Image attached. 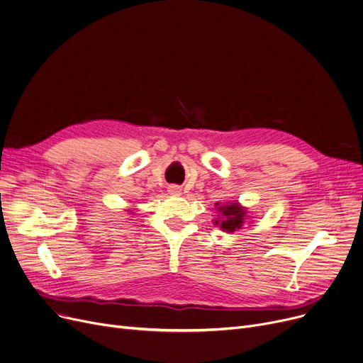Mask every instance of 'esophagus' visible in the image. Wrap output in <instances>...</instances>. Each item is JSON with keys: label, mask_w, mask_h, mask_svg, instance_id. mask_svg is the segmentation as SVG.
I'll return each instance as SVG.
<instances>
[{"label": "esophagus", "mask_w": 363, "mask_h": 363, "mask_svg": "<svg viewBox=\"0 0 363 363\" xmlns=\"http://www.w3.org/2000/svg\"><path fill=\"white\" fill-rule=\"evenodd\" d=\"M169 193L174 194V196H177V194L182 193V187L177 186V184H172V186H169Z\"/></svg>", "instance_id": "34e87169"}]
</instances>
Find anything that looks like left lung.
I'll list each match as a JSON object with an SVG mask.
<instances>
[{"mask_svg": "<svg viewBox=\"0 0 363 363\" xmlns=\"http://www.w3.org/2000/svg\"><path fill=\"white\" fill-rule=\"evenodd\" d=\"M218 211L222 213V220H215V224H219L222 231L234 233L235 230H240L242 227L245 211L237 202L225 206H219Z\"/></svg>", "mask_w": 363, "mask_h": 363, "instance_id": "8db88e82", "label": "left lung"}]
</instances>
